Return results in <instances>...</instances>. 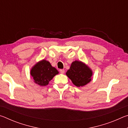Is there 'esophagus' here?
Returning <instances> with one entry per match:
<instances>
[{
	"instance_id": "1",
	"label": "esophagus",
	"mask_w": 128,
	"mask_h": 128,
	"mask_svg": "<svg viewBox=\"0 0 128 128\" xmlns=\"http://www.w3.org/2000/svg\"><path fill=\"white\" fill-rule=\"evenodd\" d=\"M60 72L62 73V74H63V73H64V72H65L64 69H60Z\"/></svg>"
}]
</instances>
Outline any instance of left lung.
<instances>
[{
	"label": "left lung",
	"instance_id": "obj_1",
	"mask_svg": "<svg viewBox=\"0 0 128 128\" xmlns=\"http://www.w3.org/2000/svg\"><path fill=\"white\" fill-rule=\"evenodd\" d=\"M66 74L77 87L83 86L89 82L92 73L91 69L81 62L74 61L71 64Z\"/></svg>",
	"mask_w": 128,
	"mask_h": 128
}]
</instances>
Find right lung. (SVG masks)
Here are the masks:
<instances>
[{
    "label": "right lung",
    "mask_w": 128,
    "mask_h": 128,
    "mask_svg": "<svg viewBox=\"0 0 128 128\" xmlns=\"http://www.w3.org/2000/svg\"><path fill=\"white\" fill-rule=\"evenodd\" d=\"M59 72L52 66L48 61L43 60L34 66L30 71V74L34 82L40 86H46Z\"/></svg>",
    "instance_id": "obj_1"
}]
</instances>
